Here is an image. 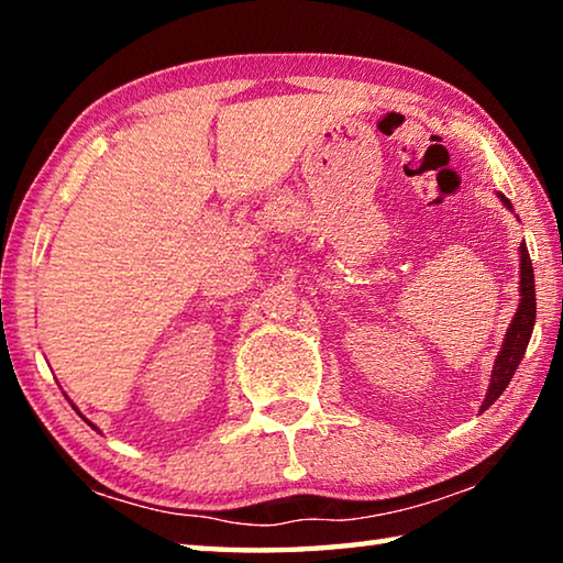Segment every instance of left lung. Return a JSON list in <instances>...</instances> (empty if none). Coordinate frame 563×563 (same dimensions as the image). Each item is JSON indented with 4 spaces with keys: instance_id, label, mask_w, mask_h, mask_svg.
Masks as SVG:
<instances>
[{
    "instance_id": "obj_1",
    "label": "left lung",
    "mask_w": 563,
    "mask_h": 563,
    "mask_svg": "<svg viewBox=\"0 0 563 563\" xmlns=\"http://www.w3.org/2000/svg\"><path fill=\"white\" fill-rule=\"evenodd\" d=\"M501 198V203L511 208L509 198ZM521 251V280H519V292H521V302L517 308V316H514L511 325L507 330V338H504V345L501 352L497 355V362H494V369H492V379H489V393L484 397L482 402V412L484 409H489L494 402H497V397L507 389V385L511 383L514 373H517L519 362L523 357V352H527V345L531 340V330H533V320H537V292H533V268H531V258H529V251L527 245H519Z\"/></svg>"
}]
</instances>
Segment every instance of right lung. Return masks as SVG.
<instances>
[{"label": "right lung", "mask_w": 563, "mask_h": 563, "mask_svg": "<svg viewBox=\"0 0 563 563\" xmlns=\"http://www.w3.org/2000/svg\"><path fill=\"white\" fill-rule=\"evenodd\" d=\"M89 424H91V422H89ZM91 427H93V424H91Z\"/></svg>", "instance_id": "right-lung-1"}]
</instances>
